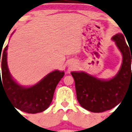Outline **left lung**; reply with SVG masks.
Segmentation results:
<instances>
[{
	"instance_id": "obj_1",
	"label": "left lung",
	"mask_w": 132,
	"mask_h": 132,
	"mask_svg": "<svg viewBox=\"0 0 132 132\" xmlns=\"http://www.w3.org/2000/svg\"><path fill=\"white\" fill-rule=\"evenodd\" d=\"M112 39L123 56L121 67L115 77L103 80L84 72H71L75 79L78 103L83 108L91 112L101 113L110 110L124 98L127 90L132 88V54L129 46L121 34L115 35Z\"/></svg>"
}]
</instances>
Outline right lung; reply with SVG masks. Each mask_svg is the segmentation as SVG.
Segmentation results:
<instances>
[{"label":"right lung","mask_w":132,"mask_h":132,"mask_svg":"<svg viewBox=\"0 0 132 132\" xmlns=\"http://www.w3.org/2000/svg\"><path fill=\"white\" fill-rule=\"evenodd\" d=\"M7 49L6 45L3 52L1 50L2 80L0 75V89L1 87L4 88L14 108L20 111L28 113H37L47 109L52 101L56 86L64 76V72L55 70L32 87H22L10 75L6 62Z\"/></svg>","instance_id":"1"}]
</instances>
